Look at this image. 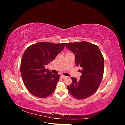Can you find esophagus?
<instances>
[{
  "label": "esophagus",
  "mask_w": 125,
  "mask_h": 125,
  "mask_svg": "<svg viewBox=\"0 0 125 125\" xmlns=\"http://www.w3.org/2000/svg\"><path fill=\"white\" fill-rule=\"evenodd\" d=\"M61 77H62V78H63V79H65V78H66L67 77L66 76H65V75H62Z\"/></svg>",
  "instance_id": "1"
}]
</instances>
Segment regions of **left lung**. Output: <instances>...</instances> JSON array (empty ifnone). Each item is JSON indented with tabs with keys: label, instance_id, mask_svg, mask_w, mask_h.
Returning a JSON list of instances; mask_svg holds the SVG:
<instances>
[{
	"label": "left lung",
	"instance_id": "left-lung-1",
	"mask_svg": "<svg viewBox=\"0 0 125 125\" xmlns=\"http://www.w3.org/2000/svg\"><path fill=\"white\" fill-rule=\"evenodd\" d=\"M75 55L76 66L80 67L82 75L77 80L72 77V83L67 89L75 99H86L96 92L104 73V57L96 45L85 41L65 43Z\"/></svg>",
	"mask_w": 125,
	"mask_h": 125
}]
</instances>
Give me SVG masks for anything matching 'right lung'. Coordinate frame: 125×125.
Instances as JSON below:
<instances>
[{"label": "right lung", "instance_id": "right-lung-1", "mask_svg": "<svg viewBox=\"0 0 125 125\" xmlns=\"http://www.w3.org/2000/svg\"><path fill=\"white\" fill-rule=\"evenodd\" d=\"M65 47V43L41 42L30 45L22 56L20 71L23 83L36 97L46 98L54 92L59 74H53L45 66Z\"/></svg>", "mask_w": 125, "mask_h": 125}]
</instances>
